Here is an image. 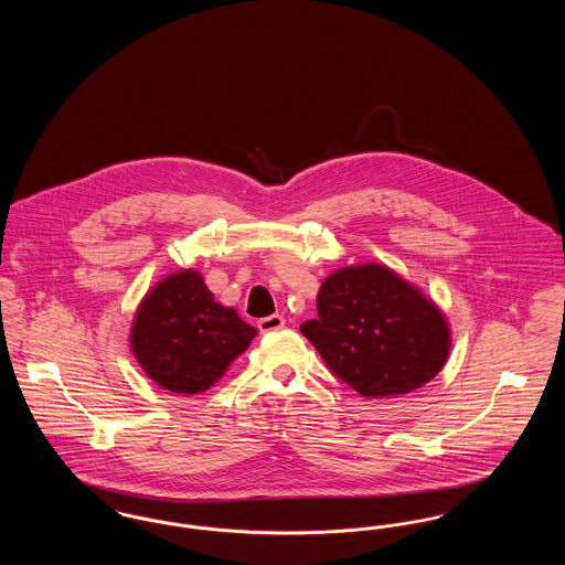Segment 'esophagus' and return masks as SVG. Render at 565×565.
<instances>
[{"mask_svg":"<svg viewBox=\"0 0 565 565\" xmlns=\"http://www.w3.org/2000/svg\"><path fill=\"white\" fill-rule=\"evenodd\" d=\"M284 326H286V320H284L281 316H277V313H273L269 318L258 320V330H260L263 334H267V332H275V330H281Z\"/></svg>","mask_w":565,"mask_h":565,"instance_id":"34e87169","label":"esophagus"}]
</instances>
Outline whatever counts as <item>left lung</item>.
I'll list each match as a JSON object with an SVG mask.
<instances>
[{"label": "left lung", "mask_w": 565, "mask_h": 565, "mask_svg": "<svg viewBox=\"0 0 565 565\" xmlns=\"http://www.w3.org/2000/svg\"><path fill=\"white\" fill-rule=\"evenodd\" d=\"M300 332L332 375L364 398L426 385L449 353L438 307L379 265L332 273L318 295V318L300 323Z\"/></svg>", "instance_id": "8db88e82"}]
</instances>
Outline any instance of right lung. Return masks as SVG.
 I'll list each match as a JSON object with an SVG mask.
<instances>
[{
	"label": "right lung",
	"mask_w": 565,
	"mask_h": 565,
	"mask_svg": "<svg viewBox=\"0 0 565 565\" xmlns=\"http://www.w3.org/2000/svg\"><path fill=\"white\" fill-rule=\"evenodd\" d=\"M256 328L217 305L194 270L169 275L137 309L131 348L146 375L175 394L214 385Z\"/></svg>",
	"instance_id": "right-lung-1"
}]
</instances>
